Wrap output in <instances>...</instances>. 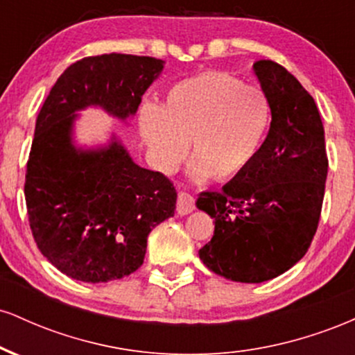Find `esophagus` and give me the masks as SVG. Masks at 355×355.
Returning a JSON list of instances; mask_svg holds the SVG:
<instances>
[{"label": "esophagus", "instance_id": "obj_1", "mask_svg": "<svg viewBox=\"0 0 355 355\" xmlns=\"http://www.w3.org/2000/svg\"><path fill=\"white\" fill-rule=\"evenodd\" d=\"M195 209V200L187 191H180L177 197V211L180 215H189Z\"/></svg>", "mask_w": 355, "mask_h": 355}]
</instances>
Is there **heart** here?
<instances>
[{"mask_svg": "<svg viewBox=\"0 0 355 355\" xmlns=\"http://www.w3.org/2000/svg\"><path fill=\"white\" fill-rule=\"evenodd\" d=\"M270 126V101L223 71L175 83L157 108L140 115V135L153 165L172 172L190 141L195 177L232 180L255 162Z\"/></svg>", "mask_w": 355, "mask_h": 355, "instance_id": "1", "label": "heart"}]
</instances>
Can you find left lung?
<instances>
[{
    "label": "left lung",
    "instance_id": "1",
    "mask_svg": "<svg viewBox=\"0 0 355 355\" xmlns=\"http://www.w3.org/2000/svg\"><path fill=\"white\" fill-rule=\"evenodd\" d=\"M272 121L255 162L220 191H202L197 209L215 218L198 252L214 274L260 284L305 255L319 225L325 178L324 125L300 81L270 60L254 63Z\"/></svg>",
    "mask_w": 355,
    "mask_h": 355
}]
</instances>
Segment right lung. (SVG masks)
<instances>
[{"mask_svg": "<svg viewBox=\"0 0 355 355\" xmlns=\"http://www.w3.org/2000/svg\"><path fill=\"white\" fill-rule=\"evenodd\" d=\"M164 67L150 56H88L61 73L40 110L24 183L28 218L40 252L71 279L133 274L150 232L173 217V183L137 165L115 133L98 148L73 140L78 112L89 107L126 123Z\"/></svg>", "mask_w": 355, "mask_h": 355, "instance_id": "right-lung-1", "label": "right lung"}]
</instances>
